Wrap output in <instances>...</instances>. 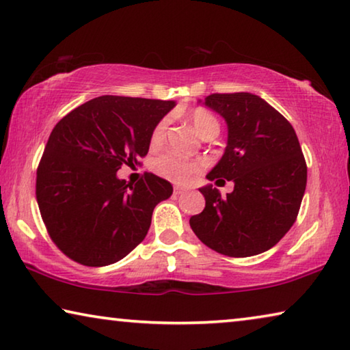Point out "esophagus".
<instances>
[{
	"label": "esophagus",
	"mask_w": 350,
	"mask_h": 350,
	"mask_svg": "<svg viewBox=\"0 0 350 350\" xmlns=\"http://www.w3.org/2000/svg\"><path fill=\"white\" fill-rule=\"evenodd\" d=\"M173 191H174V195H182V193H185L187 190H185V188H182V187H177V185H176Z\"/></svg>",
	"instance_id": "1"
}]
</instances>
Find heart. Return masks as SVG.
<instances>
[{
	"mask_svg": "<svg viewBox=\"0 0 350 350\" xmlns=\"http://www.w3.org/2000/svg\"><path fill=\"white\" fill-rule=\"evenodd\" d=\"M190 123L195 127L198 134L205 138L216 135L219 132V121L216 120V116L213 113H210L208 110L205 109L193 110L190 113ZM166 129H168L166 120L159 121V123L154 126L151 138H149L152 148H159L163 145ZM151 168L155 174L162 176L165 179L177 182V184H185V182L190 180L193 176L201 171L202 165L201 162H198V160L184 159L174 152H165L157 155V157L152 160Z\"/></svg>",
	"mask_w": 350,
	"mask_h": 350,
	"instance_id": "b5f03b06",
	"label": "heart"
}]
</instances>
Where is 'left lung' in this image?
Masks as SVG:
<instances>
[{"mask_svg": "<svg viewBox=\"0 0 350 350\" xmlns=\"http://www.w3.org/2000/svg\"><path fill=\"white\" fill-rule=\"evenodd\" d=\"M204 103L229 129L224 155L207 179L235 185L226 198L212 185L199 188L205 208L190 226L205 246L227 257L262 254L284 238L301 208L307 163L297 135L284 115L252 93H213Z\"/></svg>", "mask_w": 350, "mask_h": 350, "instance_id": "8db88e82", "label": "left lung"}]
</instances>
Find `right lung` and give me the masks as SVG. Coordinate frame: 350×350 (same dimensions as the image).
Returning <instances> with one entry per match:
<instances>
[{
	"instance_id": "add662e5",
	"label": "right lung",
	"mask_w": 350,
	"mask_h": 350,
	"mask_svg": "<svg viewBox=\"0 0 350 350\" xmlns=\"http://www.w3.org/2000/svg\"><path fill=\"white\" fill-rule=\"evenodd\" d=\"M173 107L174 101L105 95L54 126L36 196L48 235L66 257L84 266L112 265L145 240L154 207L173 187L151 173L126 184L116 171L142 165L154 126Z\"/></svg>"
}]
</instances>
